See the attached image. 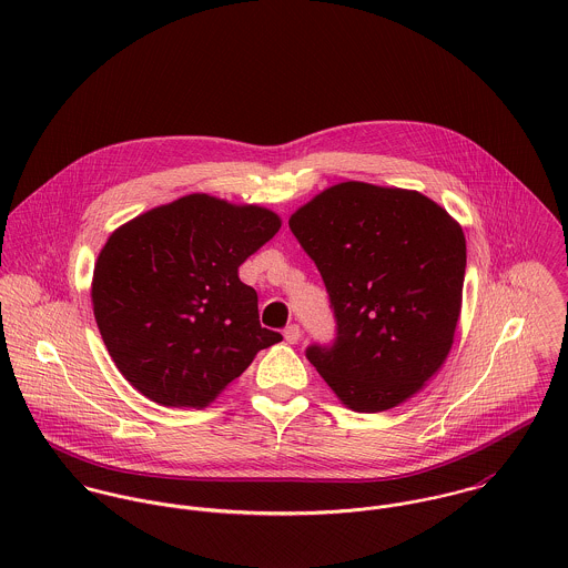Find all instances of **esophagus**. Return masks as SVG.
Here are the masks:
<instances>
[{
	"instance_id": "1",
	"label": "esophagus",
	"mask_w": 568,
	"mask_h": 568,
	"mask_svg": "<svg viewBox=\"0 0 568 568\" xmlns=\"http://www.w3.org/2000/svg\"><path fill=\"white\" fill-rule=\"evenodd\" d=\"M284 338H286L291 345H295V343L302 338V327L297 324L288 325V327L284 329Z\"/></svg>"
}]
</instances>
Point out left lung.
Listing matches in <instances>:
<instances>
[{
	"label": "left lung",
	"mask_w": 568,
	"mask_h": 568,
	"mask_svg": "<svg viewBox=\"0 0 568 568\" xmlns=\"http://www.w3.org/2000/svg\"><path fill=\"white\" fill-rule=\"evenodd\" d=\"M317 264L336 320L308 361L352 410L405 403L444 365L462 313L466 239L435 201L345 181L288 221Z\"/></svg>",
	"instance_id": "obj_1"
}]
</instances>
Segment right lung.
Returning a JSON list of instances; mask_svg holds the SVG:
<instances>
[{
    "mask_svg": "<svg viewBox=\"0 0 568 568\" xmlns=\"http://www.w3.org/2000/svg\"><path fill=\"white\" fill-rule=\"evenodd\" d=\"M282 227L275 212L187 194L115 230L91 304L122 376L163 406L203 408L282 341L260 325L239 266Z\"/></svg>",
    "mask_w": 568,
    "mask_h": 568,
    "instance_id": "obj_1",
    "label": "right lung"
}]
</instances>
